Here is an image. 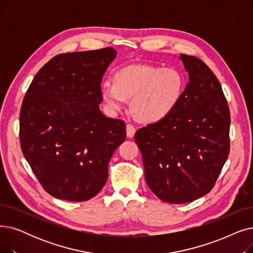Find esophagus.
Returning a JSON list of instances; mask_svg holds the SVG:
<instances>
[{
    "instance_id": "esophagus-1",
    "label": "esophagus",
    "mask_w": 253,
    "mask_h": 253,
    "mask_svg": "<svg viewBox=\"0 0 253 253\" xmlns=\"http://www.w3.org/2000/svg\"><path fill=\"white\" fill-rule=\"evenodd\" d=\"M135 131H136V129H135V127L133 125H131V124H127L126 125V134H127V136L129 138H132V137L134 136Z\"/></svg>"
}]
</instances>
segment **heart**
<instances>
[{
    "label": "heart",
    "mask_w": 253,
    "mask_h": 253,
    "mask_svg": "<svg viewBox=\"0 0 253 253\" xmlns=\"http://www.w3.org/2000/svg\"><path fill=\"white\" fill-rule=\"evenodd\" d=\"M184 87V78L175 69L132 64L116 71L113 83L103 82L99 94L110 114H119L132 98L131 110L136 117L156 123L174 111Z\"/></svg>",
    "instance_id": "heart-1"
}]
</instances>
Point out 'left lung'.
I'll list each match as a JSON object with an SVG mask.
<instances>
[{
    "label": "left lung",
    "mask_w": 253,
    "mask_h": 253,
    "mask_svg": "<svg viewBox=\"0 0 253 253\" xmlns=\"http://www.w3.org/2000/svg\"><path fill=\"white\" fill-rule=\"evenodd\" d=\"M178 58L189 74L179 103L134 135L149 188L172 204L209 193L230 153V110L217 78L195 56Z\"/></svg>",
    "instance_id": "8db88e82"
}]
</instances>
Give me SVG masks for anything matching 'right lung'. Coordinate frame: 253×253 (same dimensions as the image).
I'll use <instances>...</instances> for the list:
<instances>
[{
	"label": "right lung",
	"mask_w": 253,
	"mask_h": 253,
	"mask_svg": "<svg viewBox=\"0 0 253 253\" xmlns=\"http://www.w3.org/2000/svg\"><path fill=\"white\" fill-rule=\"evenodd\" d=\"M116 56L111 47L59 54L26 92L21 150L44 190L57 199L82 202L98 194L114 152L126 139L122 120L99 110L101 79Z\"/></svg>",
	"instance_id": "1"
}]
</instances>
